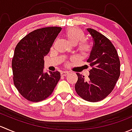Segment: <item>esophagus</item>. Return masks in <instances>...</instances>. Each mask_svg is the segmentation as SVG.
Segmentation results:
<instances>
[{
	"mask_svg": "<svg viewBox=\"0 0 132 132\" xmlns=\"http://www.w3.org/2000/svg\"><path fill=\"white\" fill-rule=\"evenodd\" d=\"M68 73H69L68 71H61V76H66L68 75Z\"/></svg>",
	"mask_w": 132,
	"mask_h": 132,
	"instance_id": "34e87169",
	"label": "esophagus"
}]
</instances>
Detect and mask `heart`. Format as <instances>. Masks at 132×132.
<instances>
[{
  "mask_svg": "<svg viewBox=\"0 0 132 132\" xmlns=\"http://www.w3.org/2000/svg\"><path fill=\"white\" fill-rule=\"evenodd\" d=\"M68 41L73 45H76L85 38V34L81 29L77 27H70L66 30L65 33ZM78 50L81 55L87 56L91 50V46L89 43L83 41L78 45Z\"/></svg>",
  "mask_w": 132,
  "mask_h": 132,
  "instance_id": "1",
  "label": "heart"
}]
</instances>
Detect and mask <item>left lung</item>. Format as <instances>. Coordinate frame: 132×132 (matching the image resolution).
Here are the masks:
<instances>
[{"label":"left lung","instance_id":"8db88e82","mask_svg":"<svg viewBox=\"0 0 132 132\" xmlns=\"http://www.w3.org/2000/svg\"><path fill=\"white\" fill-rule=\"evenodd\" d=\"M93 46L87 62L92 69L87 80L78 73L75 88L78 95L90 102L102 100L112 91L120 76V61L111 41L94 29L88 28Z\"/></svg>","mask_w":132,"mask_h":132}]
</instances>
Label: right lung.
<instances>
[{
	"instance_id": "1",
	"label": "right lung",
	"mask_w": 132,
	"mask_h": 132,
	"mask_svg": "<svg viewBox=\"0 0 132 132\" xmlns=\"http://www.w3.org/2000/svg\"><path fill=\"white\" fill-rule=\"evenodd\" d=\"M62 28L48 27L31 32L17 44L12 59L13 82L26 100L38 102L52 93L61 78L59 71L44 73V57Z\"/></svg>"
}]
</instances>
